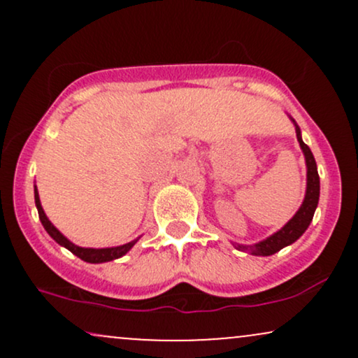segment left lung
<instances>
[{
	"mask_svg": "<svg viewBox=\"0 0 358 358\" xmlns=\"http://www.w3.org/2000/svg\"><path fill=\"white\" fill-rule=\"evenodd\" d=\"M291 121H293L294 129H296V138L299 143V148H301L303 155H305L306 162V192L305 199H303V203L299 205L298 212L291 217L289 220L279 229L278 232H274L273 236L266 237V239L256 242V244H237V242H232L234 248L237 250H244V252L252 254V256H273L281 250L286 245H291L293 242H296L299 237L305 234V231L310 227L311 220H313L315 210L318 207L320 200V176H318V168H316L315 156L311 153V150L305 145L301 138V129L296 124L293 117L289 116Z\"/></svg>",
	"mask_w": 358,
	"mask_h": 358,
	"instance_id": "1",
	"label": "left lung"
}]
</instances>
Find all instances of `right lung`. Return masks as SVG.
I'll use <instances>...</instances> for the list:
<instances>
[{"label":"right lung","instance_id":"right-lung-1","mask_svg":"<svg viewBox=\"0 0 358 358\" xmlns=\"http://www.w3.org/2000/svg\"><path fill=\"white\" fill-rule=\"evenodd\" d=\"M35 205H36V210H38L40 222H42V225L45 227V231L48 232V236H50L52 239L57 242V244H60L62 248L69 249L72 254H76L77 257H80L82 261L90 262V264H101V262H109V261H114V259L122 257L124 254L129 252L131 248H133V245L139 241V237H138V239L127 242V244L116 245V248H101V249L80 248V245L73 244V242L69 241L67 237H65L64 234H62L59 229H57L55 225L48 220V217L45 215L42 203H40V196H38V190H36V185H35Z\"/></svg>","mask_w":358,"mask_h":358}]
</instances>
